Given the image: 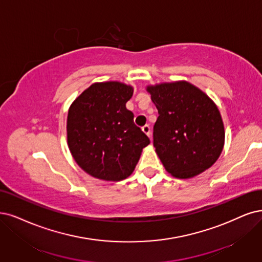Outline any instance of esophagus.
<instances>
[{
	"mask_svg": "<svg viewBox=\"0 0 262 262\" xmlns=\"http://www.w3.org/2000/svg\"><path fill=\"white\" fill-rule=\"evenodd\" d=\"M142 132L147 135V136L150 138V140H152V138H151V128H150L149 125L143 126V127H142Z\"/></svg>",
	"mask_w": 262,
	"mask_h": 262,
	"instance_id": "esophagus-1",
	"label": "esophagus"
}]
</instances>
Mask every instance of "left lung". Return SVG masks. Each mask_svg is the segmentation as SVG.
<instances>
[{
	"label": "left lung",
	"mask_w": 262,
	"mask_h": 262,
	"mask_svg": "<svg viewBox=\"0 0 262 262\" xmlns=\"http://www.w3.org/2000/svg\"><path fill=\"white\" fill-rule=\"evenodd\" d=\"M159 111L153 146L171 176L192 178L218 160L225 127L215 102L186 81L147 86Z\"/></svg>",
	"instance_id": "8db88e82"
}]
</instances>
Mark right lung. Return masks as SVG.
Listing matches in <instances>:
<instances>
[{"label":"right lung","instance_id":"1","mask_svg":"<svg viewBox=\"0 0 262 262\" xmlns=\"http://www.w3.org/2000/svg\"><path fill=\"white\" fill-rule=\"evenodd\" d=\"M133 93L130 85L121 82L94 83L70 105L68 146L77 165L95 178H127L150 143L126 109Z\"/></svg>","mask_w":262,"mask_h":262}]
</instances>
